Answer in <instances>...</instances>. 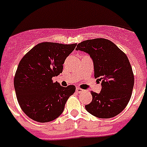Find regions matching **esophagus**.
Returning a JSON list of instances; mask_svg holds the SVG:
<instances>
[{
  "instance_id": "esophagus-1",
  "label": "esophagus",
  "mask_w": 147,
  "mask_h": 147,
  "mask_svg": "<svg viewBox=\"0 0 147 147\" xmlns=\"http://www.w3.org/2000/svg\"><path fill=\"white\" fill-rule=\"evenodd\" d=\"M76 92H84V90H82V89H81V88H79V87H78V88H76Z\"/></svg>"
}]
</instances>
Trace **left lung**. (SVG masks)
Returning <instances> with one entry per match:
<instances>
[{"instance_id":"8db88e82","label":"left lung","mask_w":147,"mask_h":147,"mask_svg":"<svg viewBox=\"0 0 147 147\" xmlns=\"http://www.w3.org/2000/svg\"><path fill=\"white\" fill-rule=\"evenodd\" d=\"M76 49L90 56L94 77L102 86L99 93L91 92L92 102L85 105L87 112L102 119L118 115L130 100L134 82L125 54L111 41L102 38L81 42Z\"/></svg>"}]
</instances>
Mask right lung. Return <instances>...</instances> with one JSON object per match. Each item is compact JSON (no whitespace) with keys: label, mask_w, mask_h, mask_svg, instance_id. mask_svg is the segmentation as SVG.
I'll return each mask as SVG.
<instances>
[{"label":"right lung","mask_w":147,"mask_h":147,"mask_svg":"<svg viewBox=\"0 0 147 147\" xmlns=\"http://www.w3.org/2000/svg\"><path fill=\"white\" fill-rule=\"evenodd\" d=\"M76 45L41 42L21 60L14 78L15 90L23 112L34 121L57 119L76 91L74 85L61 87L52 78L62 73L63 64Z\"/></svg>","instance_id":"1"}]
</instances>
